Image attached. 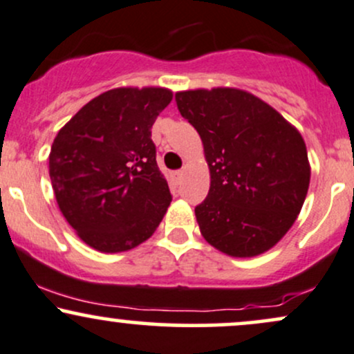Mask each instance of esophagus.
<instances>
[{"instance_id": "obj_1", "label": "esophagus", "mask_w": 354, "mask_h": 354, "mask_svg": "<svg viewBox=\"0 0 354 354\" xmlns=\"http://www.w3.org/2000/svg\"><path fill=\"white\" fill-rule=\"evenodd\" d=\"M183 180V171H174L173 173V181L174 183H181Z\"/></svg>"}]
</instances>
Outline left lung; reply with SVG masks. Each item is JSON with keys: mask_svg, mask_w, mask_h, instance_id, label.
I'll return each mask as SVG.
<instances>
[{"mask_svg": "<svg viewBox=\"0 0 354 354\" xmlns=\"http://www.w3.org/2000/svg\"><path fill=\"white\" fill-rule=\"evenodd\" d=\"M176 104L209 168V193L194 209L203 238L233 258L266 253L293 226L310 188L301 133L239 88L178 91Z\"/></svg>", "mask_w": 354, "mask_h": 354, "instance_id": "left-lung-1", "label": "left lung"}]
</instances>
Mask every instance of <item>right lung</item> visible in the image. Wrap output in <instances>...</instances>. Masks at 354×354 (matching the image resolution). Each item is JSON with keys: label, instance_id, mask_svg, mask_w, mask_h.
Instances as JSON below:
<instances>
[{"label": "right lung", "instance_id": "add662e5", "mask_svg": "<svg viewBox=\"0 0 354 354\" xmlns=\"http://www.w3.org/2000/svg\"><path fill=\"white\" fill-rule=\"evenodd\" d=\"M171 100L168 88H113L84 104L53 141L56 203L93 250H133L163 219L171 194L156 165L151 126Z\"/></svg>", "mask_w": 354, "mask_h": 354}]
</instances>
